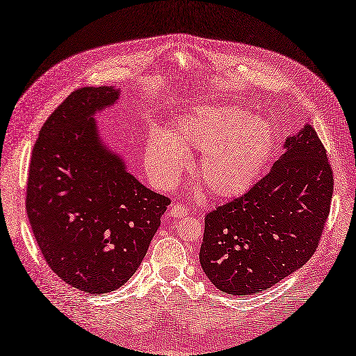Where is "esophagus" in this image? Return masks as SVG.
I'll return each instance as SVG.
<instances>
[{"instance_id":"obj_1","label":"esophagus","mask_w":356,"mask_h":356,"mask_svg":"<svg viewBox=\"0 0 356 356\" xmlns=\"http://www.w3.org/2000/svg\"><path fill=\"white\" fill-rule=\"evenodd\" d=\"M169 216L174 218V219H179L182 216H186L188 213V209L184 204L181 203H172L169 206Z\"/></svg>"}]
</instances>
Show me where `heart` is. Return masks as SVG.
<instances>
[{
	"label": "heart",
	"instance_id": "obj_1",
	"mask_svg": "<svg viewBox=\"0 0 356 356\" xmlns=\"http://www.w3.org/2000/svg\"><path fill=\"white\" fill-rule=\"evenodd\" d=\"M275 149L268 120L232 104L204 103L181 115L169 131H152L144 165L161 188H172L188 163V152L200 150L197 175L218 197L248 191Z\"/></svg>",
	"mask_w": 356,
	"mask_h": 356
}]
</instances>
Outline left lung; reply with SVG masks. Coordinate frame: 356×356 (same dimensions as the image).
Here are the masks:
<instances>
[{"label":"left lung","instance_id":"left-lung-1","mask_svg":"<svg viewBox=\"0 0 356 356\" xmlns=\"http://www.w3.org/2000/svg\"><path fill=\"white\" fill-rule=\"evenodd\" d=\"M332 195L325 149L305 124L286 138L284 153L259 182L204 216L203 273L228 295H256L275 286L316 250Z\"/></svg>","mask_w":356,"mask_h":356}]
</instances>
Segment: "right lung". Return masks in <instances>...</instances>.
Wrapping results in <instances>:
<instances>
[{
  "label": "right lung",
  "instance_id": "obj_1",
  "mask_svg": "<svg viewBox=\"0 0 356 356\" xmlns=\"http://www.w3.org/2000/svg\"><path fill=\"white\" fill-rule=\"evenodd\" d=\"M119 97L115 87L73 91L41 128L29 166L26 212L44 259L90 295L136 274L170 203L102 138L95 115Z\"/></svg>",
  "mask_w": 356,
  "mask_h": 356
}]
</instances>
